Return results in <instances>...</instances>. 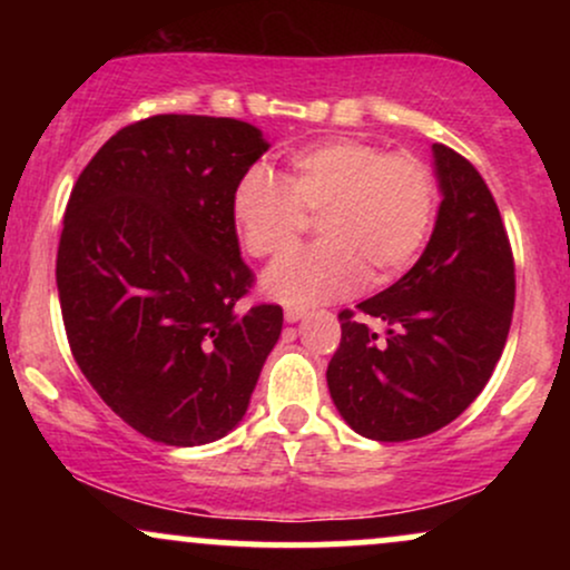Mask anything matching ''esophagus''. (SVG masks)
I'll list each match as a JSON object with an SVG mask.
<instances>
[{
  "label": "esophagus",
  "instance_id": "esophagus-1",
  "mask_svg": "<svg viewBox=\"0 0 570 570\" xmlns=\"http://www.w3.org/2000/svg\"><path fill=\"white\" fill-rule=\"evenodd\" d=\"M305 307H286V311H284V318H286V322H289V324H294V322H299V318H303L305 316Z\"/></svg>",
  "mask_w": 570,
  "mask_h": 570
}]
</instances>
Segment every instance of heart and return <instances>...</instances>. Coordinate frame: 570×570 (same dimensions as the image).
<instances>
[{
    "instance_id": "obj_1",
    "label": "heart",
    "mask_w": 570,
    "mask_h": 570,
    "mask_svg": "<svg viewBox=\"0 0 570 570\" xmlns=\"http://www.w3.org/2000/svg\"><path fill=\"white\" fill-rule=\"evenodd\" d=\"M436 214V179L412 153L364 139L303 147L284 179L248 166L235 179L230 217L254 259H278L318 225L316 246L281 259L265 292L286 305L330 303L362 284L385 286L415 263Z\"/></svg>"
}]
</instances>
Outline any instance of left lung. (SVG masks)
<instances>
[{"label": "left lung", "instance_id": "1", "mask_svg": "<svg viewBox=\"0 0 570 570\" xmlns=\"http://www.w3.org/2000/svg\"><path fill=\"white\" fill-rule=\"evenodd\" d=\"M434 166L444 198L426 252L394 286L337 313L326 383L367 440L407 442L455 421L485 389L512 324L514 257L499 206L455 149L434 144Z\"/></svg>", "mask_w": 570, "mask_h": 570}]
</instances>
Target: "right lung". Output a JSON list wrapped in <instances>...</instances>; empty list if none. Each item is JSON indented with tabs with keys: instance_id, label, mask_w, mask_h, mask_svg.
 Segmentation results:
<instances>
[{
	"instance_id": "obj_1",
	"label": "right lung",
	"mask_w": 570,
	"mask_h": 570,
	"mask_svg": "<svg viewBox=\"0 0 570 570\" xmlns=\"http://www.w3.org/2000/svg\"><path fill=\"white\" fill-rule=\"evenodd\" d=\"M271 147L233 117L155 115L82 168L56 284L96 394L153 442L195 448L238 426L284 324L244 307L254 273L230 217L235 179Z\"/></svg>"
}]
</instances>
